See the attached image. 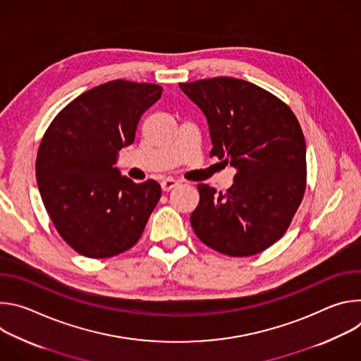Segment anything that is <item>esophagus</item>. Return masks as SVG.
Here are the masks:
<instances>
[{
    "label": "esophagus",
    "instance_id": "esophagus-1",
    "mask_svg": "<svg viewBox=\"0 0 361 361\" xmlns=\"http://www.w3.org/2000/svg\"><path fill=\"white\" fill-rule=\"evenodd\" d=\"M176 185H178V181H176L174 178H166L161 181V188L163 191H170L173 190Z\"/></svg>",
    "mask_w": 361,
    "mask_h": 361
}]
</instances>
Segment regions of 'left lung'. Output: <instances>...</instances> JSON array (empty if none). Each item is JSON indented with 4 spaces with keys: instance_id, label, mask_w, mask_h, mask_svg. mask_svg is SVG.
Segmentation results:
<instances>
[{
    "instance_id": "8db88e82",
    "label": "left lung",
    "mask_w": 361,
    "mask_h": 361,
    "mask_svg": "<svg viewBox=\"0 0 361 361\" xmlns=\"http://www.w3.org/2000/svg\"><path fill=\"white\" fill-rule=\"evenodd\" d=\"M209 123L213 148L235 169L221 192L198 184L190 221L197 237L231 257L259 254L287 231L305 191V141L291 109L264 88L233 77L180 82Z\"/></svg>"
}]
</instances>
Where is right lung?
<instances>
[{"instance_id":"1","label":"right lung","mask_w":361,"mask_h":361,"mask_svg":"<svg viewBox=\"0 0 361 361\" xmlns=\"http://www.w3.org/2000/svg\"><path fill=\"white\" fill-rule=\"evenodd\" d=\"M163 87L114 80L66 106L37 154V184L63 240L81 255L107 259L130 250L161 197L157 181L121 176L118 151L134 142L138 121Z\"/></svg>"}]
</instances>
